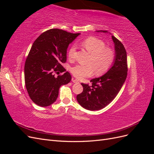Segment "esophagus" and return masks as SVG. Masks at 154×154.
<instances>
[{
  "instance_id": "1",
  "label": "esophagus",
  "mask_w": 154,
  "mask_h": 154,
  "mask_svg": "<svg viewBox=\"0 0 154 154\" xmlns=\"http://www.w3.org/2000/svg\"><path fill=\"white\" fill-rule=\"evenodd\" d=\"M72 81L73 83H79L78 80H76V79H75V78H74L72 79Z\"/></svg>"
}]
</instances>
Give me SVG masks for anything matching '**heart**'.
Wrapping results in <instances>:
<instances>
[{"mask_svg":"<svg viewBox=\"0 0 154 154\" xmlns=\"http://www.w3.org/2000/svg\"><path fill=\"white\" fill-rule=\"evenodd\" d=\"M90 54L87 63L88 65H76L71 67V71L73 75L79 80L91 76L93 70L97 75H101L106 72L112 65L115 54L114 51L110 48L105 47L106 44L103 40L96 37H89L82 43ZM76 45H72L68 52V57L70 60L74 58L76 51Z\"/></svg>","mask_w":154,"mask_h":154,"instance_id":"obj_1","label":"heart"}]
</instances>
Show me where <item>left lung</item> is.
Instances as JSON below:
<instances>
[{"instance_id": "obj_1", "label": "left lung", "mask_w": 154, "mask_h": 154, "mask_svg": "<svg viewBox=\"0 0 154 154\" xmlns=\"http://www.w3.org/2000/svg\"><path fill=\"white\" fill-rule=\"evenodd\" d=\"M97 32H108L106 31ZM114 44L115 58L108 71L103 76L91 80L92 85L82 83L83 92L76 96L82 107L89 110H97L111 103L122 88L127 76V56L124 45L112 36Z\"/></svg>"}]
</instances>
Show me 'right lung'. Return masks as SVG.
<instances>
[{
    "instance_id": "add662e5",
    "label": "right lung",
    "mask_w": 154,
    "mask_h": 154,
    "mask_svg": "<svg viewBox=\"0 0 154 154\" xmlns=\"http://www.w3.org/2000/svg\"><path fill=\"white\" fill-rule=\"evenodd\" d=\"M80 35L51 29L42 33L32 44L25 62L24 78L28 94L37 105L53 104L60 87L71 82L69 72L57 77L54 73L66 71L62 64L66 62L68 46Z\"/></svg>"
}]
</instances>
